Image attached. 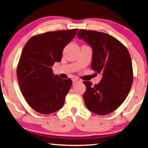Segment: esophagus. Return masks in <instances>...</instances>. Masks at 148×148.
I'll list each match as a JSON object with an SVG mask.
<instances>
[{
  "instance_id": "34e87169",
  "label": "esophagus",
  "mask_w": 148,
  "mask_h": 148,
  "mask_svg": "<svg viewBox=\"0 0 148 148\" xmlns=\"http://www.w3.org/2000/svg\"><path fill=\"white\" fill-rule=\"evenodd\" d=\"M79 79H78V78H74L72 79V83H73V84H74L76 82H79Z\"/></svg>"
}]
</instances>
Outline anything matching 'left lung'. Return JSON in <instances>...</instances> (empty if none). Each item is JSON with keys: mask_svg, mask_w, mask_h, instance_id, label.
<instances>
[{"mask_svg": "<svg viewBox=\"0 0 148 148\" xmlns=\"http://www.w3.org/2000/svg\"><path fill=\"white\" fill-rule=\"evenodd\" d=\"M77 37L92 49L91 69L102 76L99 83L93 86L90 82H84L86 106L99 115L111 113L124 102L132 86L130 54L120 41L105 33L79 29Z\"/></svg>", "mask_w": 148, "mask_h": 148, "instance_id": "obj_1", "label": "left lung"}]
</instances>
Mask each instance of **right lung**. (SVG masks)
I'll return each instance as SVG.
<instances>
[{
  "label": "right lung",
  "instance_id": "add662e5",
  "mask_svg": "<svg viewBox=\"0 0 148 148\" xmlns=\"http://www.w3.org/2000/svg\"><path fill=\"white\" fill-rule=\"evenodd\" d=\"M77 30L37 35L30 38L23 49L16 72L19 87L27 103L39 113H53L64 103L72 82L54 75L52 66L61 61L63 49Z\"/></svg>",
  "mask_w": 148,
  "mask_h": 148
}]
</instances>
